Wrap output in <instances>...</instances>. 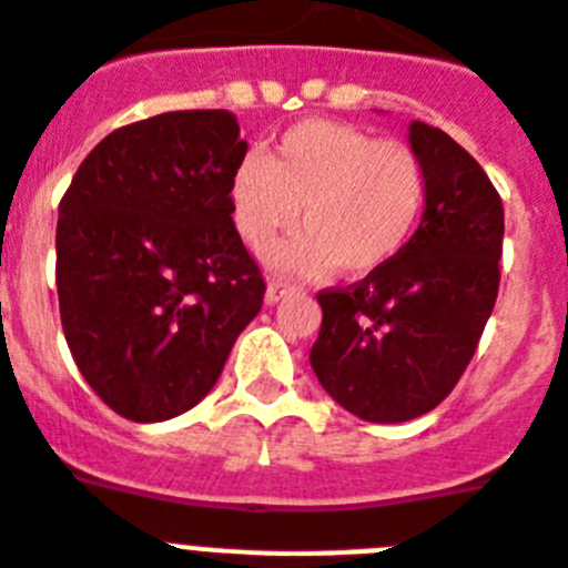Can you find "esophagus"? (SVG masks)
I'll use <instances>...</instances> for the list:
<instances>
[{"label": "esophagus", "mask_w": 568, "mask_h": 568, "mask_svg": "<svg viewBox=\"0 0 568 568\" xmlns=\"http://www.w3.org/2000/svg\"><path fill=\"white\" fill-rule=\"evenodd\" d=\"M300 292V285L292 283V280H271L268 283V292H265V300L268 303H280L283 297H288V294Z\"/></svg>", "instance_id": "esophagus-1"}]
</instances>
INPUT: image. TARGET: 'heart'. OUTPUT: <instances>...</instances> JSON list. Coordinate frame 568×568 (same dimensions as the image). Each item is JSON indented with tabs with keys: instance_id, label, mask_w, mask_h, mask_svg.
I'll return each instance as SVG.
<instances>
[{
	"instance_id": "obj_1",
	"label": "heart",
	"mask_w": 568,
	"mask_h": 568,
	"mask_svg": "<svg viewBox=\"0 0 568 568\" xmlns=\"http://www.w3.org/2000/svg\"><path fill=\"white\" fill-rule=\"evenodd\" d=\"M428 197V174L412 145L332 119H306L268 156L247 154L230 178V219L253 253H276L283 268L367 276L405 251Z\"/></svg>"
}]
</instances>
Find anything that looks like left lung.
Instances as JSON below:
<instances>
[{
  "label": "left lung",
  "mask_w": 568,
  "mask_h": 568,
  "mask_svg": "<svg viewBox=\"0 0 568 568\" xmlns=\"http://www.w3.org/2000/svg\"><path fill=\"white\" fill-rule=\"evenodd\" d=\"M408 140L428 174L417 233L382 271L317 294L324 321L308 353L326 394L367 423H405L444 403L499 294V192L440 128L412 122Z\"/></svg>",
  "instance_id": "left-lung-1"
}]
</instances>
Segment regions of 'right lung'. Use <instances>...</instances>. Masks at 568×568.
<instances>
[{"label": "right lung", "mask_w": 568, "mask_h": 568, "mask_svg": "<svg viewBox=\"0 0 568 568\" xmlns=\"http://www.w3.org/2000/svg\"><path fill=\"white\" fill-rule=\"evenodd\" d=\"M247 154L227 110H174L108 133L60 197V324L101 403L133 423L197 405L265 280L230 219Z\"/></svg>", "instance_id": "right-lung-1"}]
</instances>
